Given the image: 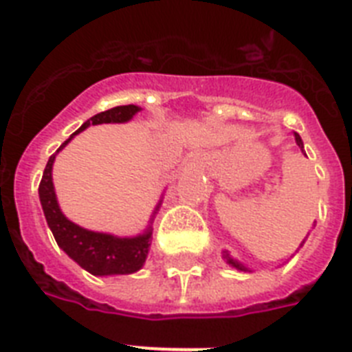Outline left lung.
I'll list each match as a JSON object with an SVG mask.
<instances>
[{"instance_id":"left-lung-1","label":"left lung","mask_w":352,"mask_h":352,"mask_svg":"<svg viewBox=\"0 0 352 352\" xmlns=\"http://www.w3.org/2000/svg\"><path fill=\"white\" fill-rule=\"evenodd\" d=\"M295 141H296V144H298V148L302 151H304V142H302V137L298 135V133H296L295 131ZM302 244H304V242H302ZM300 244V245H302ZM222 258H226V262H228V264L231 265V267H235V270H239V271H250L248 270V267H245V265H242L241 262H239V260H235V258H231L230 256V251H222Z\"/></svg>"}]
</instances>
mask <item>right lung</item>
<instances>
[{
    "label": "right lung",
    "mask_w": 352,
    "mask_h": 352,
    "mask_svg": "<svg viewBox=\"0 0 352 352\" xmlns=\"http://www.w3.org/2000/svg\"><path fill=\"white\" fill-rule=\"evenodd\" d=\"M141 108L135 104H126V107H116L107 111H101L97 116L90 117L87 122L67 141L63 142L59 150L48 159L43 179L39 182V201H41L43 213L47 219L48 228L52 230V235L56 239L57 245L67 253L74 262L81 265L82 270L92 273L96 276H110V275H131L144 265L151 244V222L153 217L161 208V202L157 204L155 211L150 219L144 233L137 236H116L110 233H99V231L85 230L81 226L74 224L63 215L61 208L57 204L56 190L52 182V166L56 161V155L79 131L87 130L90 124H104V122H128L135 116Z\"/></svg>",
    "instance_id": "obj_1"
}]
</instances>
